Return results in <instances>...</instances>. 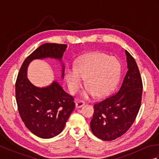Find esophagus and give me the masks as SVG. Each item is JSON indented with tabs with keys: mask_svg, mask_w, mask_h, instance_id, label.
<instances>
[{
	"mask_svg": "<svg viewBox=\"0 0 159 159\" xmlns=\"http://www.w3.org/2000/svg\"><path fill=\"white\" fill-rule=\"evenodd\" d=\"M85 102H83V101L81 100H79V101H77L76 102V108H80L82 107L83 105H85Z\"/></svg>",
	"mask_w": 159,
	"mask_h": 159,
	"instance_id": "1",
	"label": "esophagus"
}]
</instances>
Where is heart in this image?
Listing matches in <instances>:
<instances>
[{
    "mask_svg": "<svg viewBox=\"0 0 159 159\" xmlns=\"http://www.w3.org/2000/svg\"><path fill=\"white\" fill-rule=\"evenodd\" d=\"M121 63L114 57L101 52L91 53L80 57L76 67H70L66 72L68 87L72 93H75L85 80L87 89L83 97L87 98L95 96L102 97L112 91L120 79Z\"/></svg>",
    "mask_w": 159,
    "mask_h": 159,
    "instance_id": "heart-1",
    "label": "heart"
}]
</instances>
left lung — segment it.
Wrapping results in <instances>:
<instances>
[{
	"label": "left lung",
	"instance_id": "left-lung-1",
	"mask_svg": "<svg viewBox=\"0 0 159 159\" xmlns=\"http://www.w3.org/2000/svg\"><path fill=\"white\" fill-rule=\"evenodd\" d=\"M128 71L115 95L94 104L90 127L94 135L104 141H112L129 129L139 112L143 85L135 60L127 50Z\"/></svg>",
	"mask_w": 159,
	"mask_h": 159
}]
</instances>
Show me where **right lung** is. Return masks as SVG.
<instances>
[{"label": "right lung", "mask_w": 159, "mask_h": 159, "mask_svg": "<svg viewBox=\"0 0 159 159\" xmlns=\"http://www.w3.org/2000/svg\"><path fill=\"white\" fill-rule=\"evenodd\" d=\"M66 48V44L43 43L25 60L17 77L16 98L20 116L26 127L42 139H50L61 133L75 104L72 96L56 80L47 87L35 86L28 79L27 68L33 60L55 59L61 63L63 79L65 66L62 58Z\"/></svg>", "instance_id": "right-lung-1"}]
</instances>
